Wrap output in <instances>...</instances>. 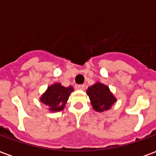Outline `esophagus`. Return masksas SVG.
I'll use <instances>...</instances> for the list:
<instances>
[{"label":"esophagus","mask_w":156,"mask_h":156,"mask_svg":"<svg viewBox=\"0 0 156 156\" xmlns=\"http://www.w3.org/2000/svg\"><path fill=\"white\" fill-rule=\"evenodd\" d=\"M76 88H78V89H81V90H83L85 88V85L84 84H78L76 86Z\"/></svg>","instance_id":"esophagus-1"}]
</instances>
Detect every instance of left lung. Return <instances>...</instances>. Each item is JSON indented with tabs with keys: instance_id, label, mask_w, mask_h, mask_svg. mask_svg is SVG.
<instances>
[{
	"instance_id": "obj_1",
	"label": "left lung",
	"mask_w": 156,
	"mask_h": 156,
	"mask_svg": "<svg viewBox=\"0 0 156 156\" xmlns=\"http://www.w3.org/2000/svg\"><path fill=\"white\" fill-rule=\"evenodd\" d=\"M87 94L90 98L93 108L98 112L108 110L116 101L108 87L99 83L89 87L87 90Z\"/></svg>"
}]
</instances>
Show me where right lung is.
I'll list each match as a JSON object with an SVG mask.
<instances>
[{
	"mask_svg": "<svg viewBox=\"0 0 156 156\" xmlns=\"http://www.w3.org/2000/svg\"><path fill=\"white\" fill-rule=\"evenodd\" d=\"M73 91L71 86L65 88L60 83H55L48 87V90L41 96V101L49 107L51 111H61L65 107L69 95Z\"/></svg>",
	"mask_w": 156,
	"mask_h": 156,
	"instance_id": "right-lung-1",
	"label": "right lung"
}]
</instances>
